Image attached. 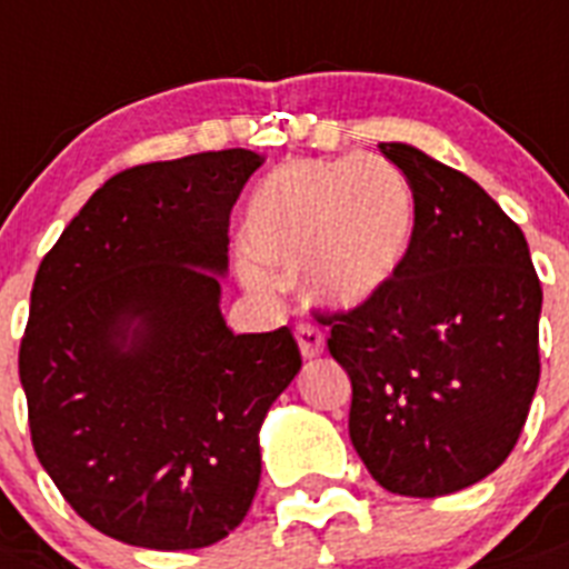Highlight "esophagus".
I'll list each match as a JSON object with an SVG mask.
<instances>
[{
  "label": "esophagus",
  "mask_w": 569,
  "mask_h": 569,
  "mask_svg": "<svg viewBox=\"0 0 569 569\" xmlns=\"http://www.w3.org/2000/svg\"><path fill=\"white\" fill-rule=\"evenodd\" d=\"M295 336H298V348H300V357L303 359H316L325 353V336H321L316 327L300 325Z\"/></svg>",
  "instance_id": "obj_1"
}]
</instances>
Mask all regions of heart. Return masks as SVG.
Here are the masks:
<instances>
[{"label": "heart", "instance_id": "obj_1", "mask_svg": "<svg viewBox=\"0 0 569 569\" xmlns=\"http://www.w3.org/2000/svg\"><path fill=\"white\" fill-rule=\"evenodd\" d=\"M415 237L409 180L380 157L300 163L257 189L242 224V283L274 292L266 269L298 274L312 303L348 312L397 280Z\"/></svg>", "mask_w": 569, "mask_h": 569}]
</instances>
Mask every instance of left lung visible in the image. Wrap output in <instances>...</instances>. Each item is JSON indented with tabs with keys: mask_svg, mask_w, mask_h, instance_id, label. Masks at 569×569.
I'll use <instances>...</instances> for the list:
<instances>
[{
	"mask_svg": "<svg viewBox=\"0 0 569 569\" xmlns=\"http://www.w3.org/2000/svg\"><path fill=\"white\" fill-rule=\"evenodd\" d=\"M380 151L412 187V248L380 298L321 321L368 473L391 493L445 497L515 450L538 389L543 292L523 230L477 180L406 142Z\"/></svg>",
	"mask_w": 569,
	"mask_h": 569,
	"instance_id": "1",
	"label": "left lung"
}]
</instances>
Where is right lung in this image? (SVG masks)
Masks as SVG:
<instances>
[{
    "instance_id": "right-lung-1",
    "label": "right lung",
    "mask_w": 569,
    "mask_h": 569,
    "mask_svg": "<svg viewBox=\"0 0 569 569\" xmlns=\"http://www.w3.org/2000/svg\"><path fill=\"white\" fill-rule=\"evenodd\" d=\"M262 154L113 174L43 257L20 345L31 445L63 500L131 547L228 538L260 485V427L300 371L289 327L221 316L228 219Z\"/></svg>"
}]
</instances>
